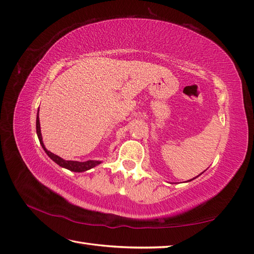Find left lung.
Returning a JSON list of instances; mask_svg holds the SVG:
<instances>
[{"instance_id":"1","label":"left lung","mask_w":254,"mask_h":254,"mask_svg":"<svg viewBox=\"0 0 254 254\" xmlns=\"http://www.w3.org/2000/svg\"><path fill=\"white\" fill-rule=\"evenodd\" d=\"M202 174H203V172H202ZM198 176H199V175H198ZM198 176H196V177H195V178H197V177H198ZM195 178H193V179H195ZM193 179H191V180H188V181H192V180H193Z\"/></svg>"}]
</instances>
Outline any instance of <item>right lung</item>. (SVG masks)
I'll return each mask as SVG.
<instances>
[{
  "mask_svg": "<svg viewBox=\"0 0 254 254\" xmlns=\"http://www.w3.org/2000/svg\"><path fill=\"white\" fill-rule=\"evenodd\" d=\"M36 131H37V135L38 138H39V142L41 144L42 148L45 149L46 154L49 156V157L55 161L56 164H58L62 168H65L68 169L71 171L74 172H83L86 170H89L91 168H94V167L100 165L102 161L101 160H87V161H75V160H65L61 158L60 156L55 155L53 153L49 152L46 147H45V144L44 141H42V135H41V130H40V122H39V110L37 112V120H36Z\"/></svg>",
  "mask_w": 254,
  "mask_h": 254,
  "instance_id": "add662e5",
  "label": "right lung"
}]
</instances>
